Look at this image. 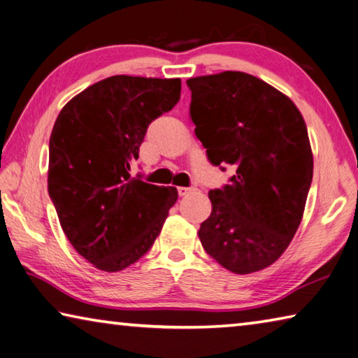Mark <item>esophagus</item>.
Masks as SVG:
<instances>
[{
  "label": "esophagus",
  "mask_w": 358,
  "mask_h": 358,
  "mask_svg": "<svg viewBox=\"0 0 358 358\" xmlns=\"http://www.w3.org/2000/svg\"><path fill=\"white\" fill-rule=\"evenodd\" d=\"M190 192H192V189H189V187H178V193H179V196H185V195H189Z\"/></svg>",
  "instance_id": "34e87169"
}]
</instances>
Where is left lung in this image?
Wrapping results in <instances>:
<instances>
[{"label":"left lung","instance_id":"left-lung-1","mask_svg":"<svg viewBox=\"0 0 358 358\" xmlns=\"http://www.w3.org/2000/svg\"><path fill=\"white\" fill-rule=\"evenodd\" d=\"M187 85L209 162L236 168L230 184L209 192L213 210L198 236L228 271H260L301 224L314 165L306 124L289 96L248 73L198 76Z\"/></svg>","mask_w":358,"mask_h":358}]
</instances>
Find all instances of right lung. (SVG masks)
<instances>
[{
	"mask_svg": "<svg viewBox=\"0 0 358 358\" xmlns=\"http://www.w3.org/2000/svg\"><path fill=\"white\" fill-rule=\"evenodd\" d=\"M180 79L110 76L64 104L49 141L47 187L64 234L101 271L138 262L160 234L176 187L130 174L152 120L174 108Z\"/></svg>",
	"mask_w": 358,
	"mask_h": 358,
	"instance_id": "obj_1",
	"label": "right lung"
}]
</instances>
